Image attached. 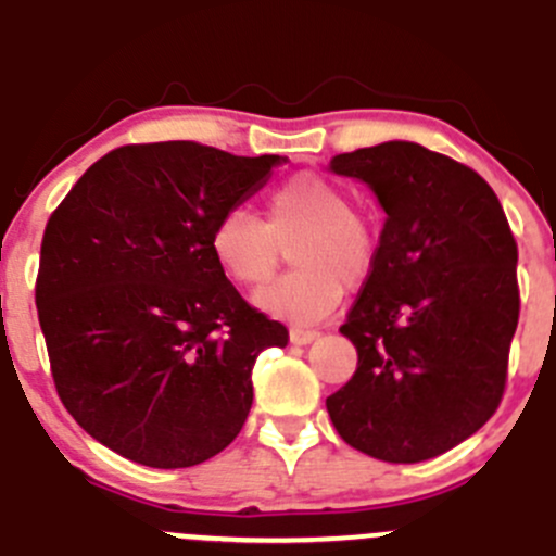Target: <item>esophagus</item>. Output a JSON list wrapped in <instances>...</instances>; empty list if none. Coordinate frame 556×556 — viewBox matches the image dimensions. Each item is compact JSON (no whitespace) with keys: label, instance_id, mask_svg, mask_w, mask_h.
Instances as JSON below:
<instances>
[{"label":"esophagus","instance_id":"1","mask_svg":"<svg viewBox=\"0 0 556 556\" xmlns=\"http://www.w3.org/2000/svg\"><path fill=\"white\" fill-rule=\"evenodd\" d=\"M317 337H320V331H315V328H304V326L290 328V342L293 344H309L315 342Z\"/></svg>","mask_w":556,"mask_h":556}]
</instances>
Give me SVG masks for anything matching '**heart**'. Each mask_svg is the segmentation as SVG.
I'll return each instance as SVG.
<instances>
[{"label": "heart", "mask_w": 556, "mask_h": 556, "mask_svg": "<svg viewBox=\"0 0 556 556\" xmlns=\"http://www.w3.org/2000/svg\"><path fill=\"white\" fill-rule=\"evenodd\" d=\"M295 271L255 295V304L290 323H317L331 315L344 288L369 279L377 261V233L353 208L348 190L326 176L301 174L279 185L263 206V223L244 208L223 214L212 230L219 271L244 290H257L277 274L282 247Z\"/></svg>", "instance_id": "obj_1"}]
</instances>
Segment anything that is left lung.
Instances as JSON below:
<instances>
[{
  "label": "left lung",
  "mask_w": 556,
  "mask_h": 556,
  "mask_svg": "<svg viewBox=\"0 0 556 556\" xmlns=\"http://www.w3.org/2000/svg\"><path fill=\"white\" fill-rule=\"evenodd\" d=\"M386 212L377 261L339 331L358 366L326 399L339 438L393 465L445 454L500 407L519 323L514 233L492 187L421 143L337 154Z\"/></svg>",
  "instance_id": "8db88e82"
}]
</instances>
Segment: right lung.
<instances>
[{"label":"right lung","mask_w":556,"mask_h":556,"mask_svg":"<svg viewBox=\"0 0 556 556\" xmlns=\"http://www.w3.org/2000/svg\"><path fill=\"white\" fill-rule=\"evenodd\" d=\"M282 163L192 141L122 147L48 219L35 299L56 393L124 459L201 465L244 427L255 358L288 328L219 271L212 230Z\"/></svg>","instance_id":"obj_1"}]
</instances>
